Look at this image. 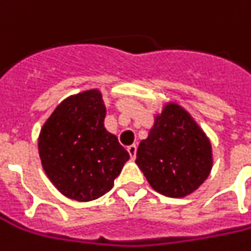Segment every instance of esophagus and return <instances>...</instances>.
I'll use <instances>...</instances> for the list:
<instances>
[{"label": "esophagus", "mask_w": 251, "mask_h": 251, "mask_svg": "<svg viewBox=\"0 0 251 251\" xmlns=\"http://www.w3.org/2000/svg\"><path fill=\"white\" fill-rule=\"evenodd\" d=\"M127 152H129V155H130L131 159H134V157H136V153H137V147H136V144L129 145V147H127Z\"/></svg>", "instance_id": "obj_1"}]
</instances>
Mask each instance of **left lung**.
Instances as JSON below:
<instances>
[{"label":"left lung","mask_w":251,"mask_h":251,"mask_svg":"<svg viewBox=\"0 0 251 251\" xmlns=\"http://www.w3.org/2000/svg\"><path fill=\"white\" fill-rule=\"evenodd\" d=\"M136 163L153 190L182 199L211 174V141L185 108L170 101L138 145Z\"/></svg>","instance_id":"8db88e82"}]
</instances>
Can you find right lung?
Listing matches in <instances>:
<instances>
[{"label":"right lung","mask_w":251,"mask_h":251,"mask_svg":"<svg viewBox=\"0 0 251 251\" xmlns=\"http://www.w3.org/2000/svg\"><path fill=\"white\" fill-rule=\"evenodd\" d=\"M106 106L99 89L59 103L40 129V162L65 197L92 201L110 192L127 160V151L104 127Z\"/></svg>","instance_id":"obj_1"}]
</instances>
